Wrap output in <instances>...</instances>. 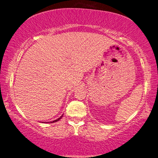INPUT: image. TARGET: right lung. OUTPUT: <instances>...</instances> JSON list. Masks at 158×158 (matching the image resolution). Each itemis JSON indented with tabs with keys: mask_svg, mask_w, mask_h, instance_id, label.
<instances>
[{
	"mask_svg": "<svg viewBox=\"0 0 158 158\" xmlns=\"http://www.w3.org/2000/svg\"><path fill=\"white\" fill-rule=\"evenodd\" d=\"M62 117H63V115H61V116H60V118H58V119H57V120H55V121H51V123H54V122H57V121H59V120H60V119H61V118H62Z\"/></svg>",
	"mask_w": 158,
	"mask_h": 158,
	"instance_id": "right-lung-1",
	"label": "right lung"
}]
</instances>
